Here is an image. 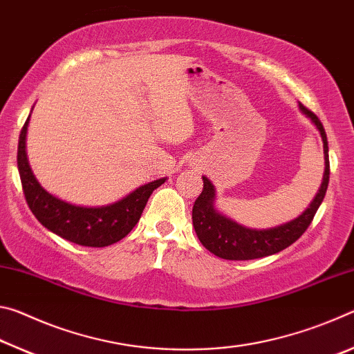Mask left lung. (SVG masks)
Returning a JSON list of instances; mask_svg holds the SVG:
<instances>
[{
    "mask_svg": "<svg viewBox=\"0 0 354 354\" xmlns=\"http://www.w3.org/2000/svg\"><path fill=\"white\" fill-rule=\"evenodd\" d=\"M299 111L310 118L317 129L320 131L323 140V154H325V173L319 192L310 201L309 207L297 218L267 230H251V227L236 223L234 220L227 218L214 207L215 189L212 183L206 176H203V192L196 198L194 209H192V220L196 236H198L203 247L211 251L212 254L227 261H248L266 257L279 253L284 248L290 247L297 242L303 232L313 221L317 209L320 207L325 198L328 183H329V158H328V140L326 133L322 122L314 112L306 109L301 103H298Z\"/></svg>",
    "mask_w": 354,
    "mask_h": 354,
    "instance_id": "1",
    "label": "left lung"
}]
</instances>
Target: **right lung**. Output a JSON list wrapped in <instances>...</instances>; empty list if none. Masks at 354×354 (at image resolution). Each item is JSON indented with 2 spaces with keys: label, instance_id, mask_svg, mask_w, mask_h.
Here are the masks:
<instances>
[{
  "label": "right lung",
  "instance_id": "obj_1",
  "mask_svg": "<svg viewBox=\"0 0 354 354\" xmlns=\"http://www.w3.org/2000/svg\"><path fill=\"white\" fill-rule=\"evenodd\" d=\"M29 117L20 133L17 164H19L23 194H25L28 206L35 215V218L46 230L61 236L65 241L82 245V247H107V245L115 243L122 241L124 236H128L131 230L137 225V221L140 220L149 195L160 184H164L167 178L143 184L124 198L107 206H76L59 200L57 196L48 194L41 187L35 179L31 167H29L26 156Z\"/></svg>",
  "mask_w": 354,
  "mask_h": 354
}]
</instances>
